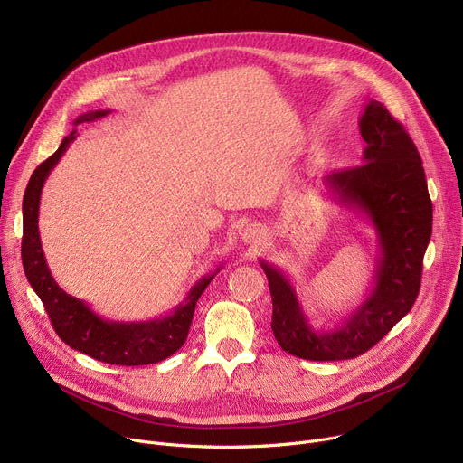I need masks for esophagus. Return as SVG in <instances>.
Segmentation results:
<instances>
[{
	"label": "esophagus",
	"instance_id": "esophagus-1",
	"mask_svg": "<svg viewBox=\"0 0 463 463\" xmlns=\"http://www.w3.org/2000/svg\"><path fill=\"white\" fill-rule=\"evenodd\" d=\"M241 239L244 242H258L263 239V232L256 226H246L242 232H241Z\"/></svg>",
	"mask_w": 463,
	"mask_h": 463
}]
</instances>
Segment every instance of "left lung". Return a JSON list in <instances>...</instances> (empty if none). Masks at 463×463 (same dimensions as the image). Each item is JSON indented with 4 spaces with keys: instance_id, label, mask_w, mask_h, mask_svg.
Here are the masks:
<instances>
[{
    "instance_id": "obj_1",
    "label": "left lung",
    "mask_w": 463,
    "mask_h": 463,
    "mask_svg": "<svg viewBox=\"0 0 463 463\" xmlns=\"http://www.w3.org/2000/svg\"><path fill=\"white\" fill-rule=\"evenodd\" d=\"M358 126L367 142L364 165L328 172L323 187L334 203L374 232V274L364 300L332 328L313 326L291 278L260 260L270 288V328L278 345L311 362L355 358L401 321L417 298L432 235V202L410 135L376 99L365 103Z\"/></svg>"
}]
</instances>
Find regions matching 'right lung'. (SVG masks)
I'll use <instances>...</instances> for the list:
<instances>
[{
  "mask_svg": "<svg viewBox=\"0 0 463 463\" xmlns=\"http://www.w3.org/2000/svg\"><path fill=\"white\" fill-rule=\"evenodd\" d=\"M109 113L111 109L83 113L74 120V126L101 118ZM76 138L78 129H72L70 135L62 138L59 150L31 174V180L27 184L22 203V261L27 281L31 283L33 291L43 300L57 335L68 346L90 355V358L98 362L111 365L131 367L157 364L166 360L175 350H180L185 343L196 302L209 286V281L221 272L222 265H219L215 272L205 274L194 281V286L187 291L185 298L174 309L150 318V321H111V318L98 315L87 302L62 291L46 263L39 233V209L48 175Z\"/></svg>",
  "mask_w": 463,
  "mask_h": 463,
  "instance_id": "right-lung-1",
  "label": "right lung"
}]
</instances>
